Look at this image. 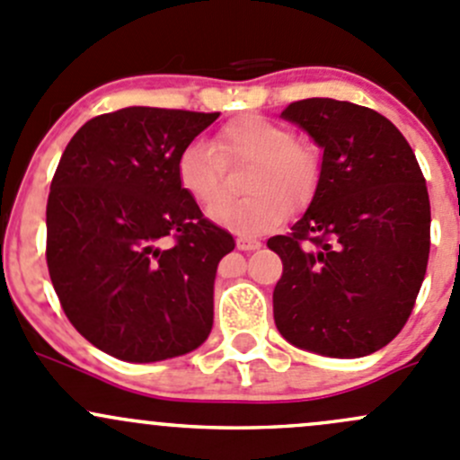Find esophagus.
Masks as SVG:
<instances>
[{
    "label": "esophagus",
    "instance_id": "34e87169",
    "mask_svg": "<svg viewBox=\"0 0 460 460\" xmlns=\"http://www.w3.org/2000/svg\"><path fill=\"white\" fill-rule=\"evenodd\" d=\"M235 244H238V249H243V252H253V249L260 247V240L247 238V235H240V238L235 240Z\"/></svg>",
    "mask_w": 460,
    "mask_h": 460
}]
</instances>
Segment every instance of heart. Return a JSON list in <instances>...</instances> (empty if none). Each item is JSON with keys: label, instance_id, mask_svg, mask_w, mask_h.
Instances as JSON below:
<instances>
[{"label": "heart", "instance_id": "1", "mask_svg": "<svg viewBox=\"0 0 460 460\" xmlns=\"http://www.w3.org/2000/svg\"><path fill=\"white\" fill-rule=\"evenodd\" d=\"M252 164L245 190L238 203L228 197L226 169ZM180 189L211 208L208 216L240 234H262L280 225L289 208L305 207L316 193L320 180V151L316 144L294 137L287 124L262 115L231 119L213 137V146L191 140L175 160Z\"/></svg>", "mask_w": 460, "mask_h": 460}]
</instances>
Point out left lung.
I'll return each instance as SVG.
<instances>
[{
  "mask_svg": "<svg viewBox=\"0 0 460 460\" xmlns=\"http://www.w3.org/2000/svg\"><path fill=\"white\" fill-rule=\"evenodd\" d=\"M282 118L323 146V166L305 216L267 243L282 260L276 327L323 356L374 354L405 327L428 269L423 171L402 133L367 106L309 97Z\"/></svg>",
  "mask_w": 460,
  "mask_h": 460,
  "instance_id": "obj_1",
  "label": "left lung"
}]
</instances>
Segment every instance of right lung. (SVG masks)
<instances>
[{"instance_id": "obj_1", "label": "right lung", "mask_w": 460, "mask_h": 460, "mask_svg": "<svg viewBox=\"0 0 460 460\" xmlns=\"http://www.w3.org/2000/svg\"><path fill=\"white\" fill-rule=\"evenodd\" d=\"M220 113L128 106L71 137L46 204V264L91 345L128 363L182 356L213 324L234 235L180 189L175 160Z\"/></svg>"}]
</instances>
